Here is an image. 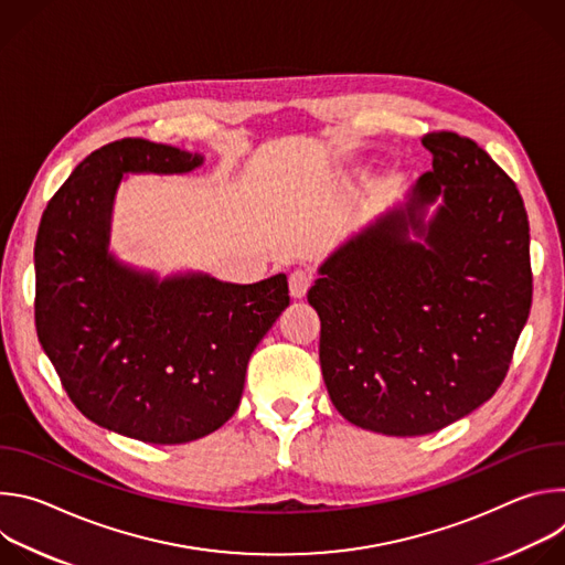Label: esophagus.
I'll list each match as a JSON object with an SVG mask.
<instances>
[{
    "mask_svg": "<svg viewBox=\"0 0 565 565\" xmlns=\"http://www.w3.org/2000/svg\"><path fill=\"white\" fill-rule=\"evenodd\" d=\"M312 279H315V275H312V270H308V268H297V270H292L290 277H288L290 295L297 297V299H301V297L308 292Z\"/></svg>",
    "mask_w": 565,
    "mask_h": 565,
    "instance_id": "esophagus-1",
    "label": "esophagus"
}]
</instances>
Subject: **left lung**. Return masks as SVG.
<instances>
[{
  "label": "left lung",
  "mask_w": 565,
  "mask_h": 565,
  "mask_svg": "<svg viewBox=\"0 0 565 565\" xmlns=\"http://www.w3.org/2000/svg\"><path fill=\"white\" fill-rule=\"evenodd\" d=\"M434 170L351 238L308 290L335 409L386 436L434 434L488 402L532 303L530 223L514 181L471 138H423ZM444 199L427 225L424 207ZM425 245L406 238L408 225Z\"/></svg>",
  "instance_id": "left-lung-1"
}]
</instances>
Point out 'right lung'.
<instances>
[{
    "label": "right lung",
    "instance_id": "add662e5",
    "mask_svg": "<svg viewBox=\"0 0 565 565\" xmlns=\"http://www.w3.org/2000/svg\"><path fill=\"white\" fill-rule=\"evenodd\" d=\"M201 163L170 145L114 140L53 194L35 238V329L66 395L92 423L151 445L192 443L232 418L253 351L290 303L286 275L158 281L107 253L122 174Z\"/></svg>",
    "mask_w": 565,
    "mask_h": 565
}]
</instances>
